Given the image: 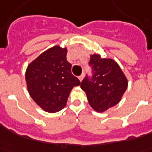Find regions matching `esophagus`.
I'll use <instances>...</instances> for the list:
<instances>
[{
    "label": "esophagus",
    "instance_id": "34e87169",
    "mask_svg": "<svg viewBox=\"0 0 152 152\" xmlns=\"http://www.w3.org/2000/svg\"><path fill=\"white\" fill-rule=\"evenodd\" d=\"M83 78H84V74H81V75L79 76L80 81H82V80H83Z\"/></svg>",
    "mask_w": 152,
    "mask_h": 152
}]
</instances>
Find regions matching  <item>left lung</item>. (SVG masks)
<instances>
[{"instance_id": "left-lung-1", "label": "left lung", "mask_w": 152, "mask_h": 152, "mask_svg": "<svg viewBox=\"0 0 152 152\" xmlns=\"http://www.w3.org/2000/svg\"><path fill=\"white\" fill-rule=\"evenodd\" d=\"M92 77L85 76L80 88L87 95L90 106L96 112H104L118 103L127 88L128 81L119 65L112 59L90 56Z\"/></svg>"}]
</instances>
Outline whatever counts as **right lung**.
I'll use <instances>...</instances> for the list:
<instances>
[{"mask_svg": "<svg viewBox=\"0 0 152 152\" xmlns=\"http://www.w3.org/2000/svg\"><path fill=\"white\" fill-rule=\"evenodd\" d=\"M67 48H49L28 65L26 81L31 98L44 111L56 113L67 104L71 91L80 85L71 72Z\"/></svg>", "mask_w": 152, "mask_h": 152, "instance_id": "obj_1", "label": "right lung"}]
</instances>
